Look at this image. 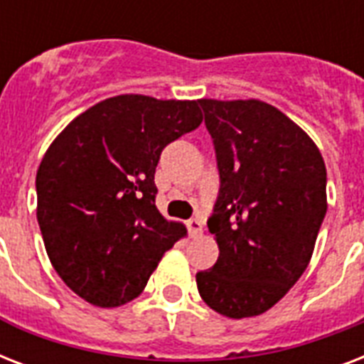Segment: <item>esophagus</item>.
<instances>
[{"mask_svg": "<svg viewBox=\"0 0 364 364\" xmlns=\"http://www.w3.org/2000/svg\"><path fill=\"white\" fill-rule=\"evenodd\" d=\"M187 228H188V234H191V236H200V234H202V230H204V225H202V221H200V219H188Z\"/></svg>", "mask_w": 364, "mask_h": 364, "instance_id": "obj_1", "label": "esophagus"}]
</instances>
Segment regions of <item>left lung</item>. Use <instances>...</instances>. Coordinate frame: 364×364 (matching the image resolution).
<instances>
[{
  "label": "left lung",
  "mask_w": 364,
  "mask_h": 364,
  "mask_svg": "<svg viewBox=\"0 0 364 364\" xmlns=\"http://www.w3.org/2000/svg\"><path fill=\"white\" fill-rule=\"evenodd\" d=\"M221 187L208 228L219 259L196 274L221 316L264 314L299 282L327 213V170L317 145L274 105L198 100Z\"/></svg>",
  "instance_id": "1"
}]
</instances>
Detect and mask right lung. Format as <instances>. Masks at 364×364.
I'll list each match as a JSON object with an SVG mask.
<instances>
[{"label": "right lung", "instance_id": "right-lung-1", "mask_svg": "<svg viewBox=\"0 0 364 364\" xmlns=\"http://www.w3.org/2000/svg\"><path fill=\"white\" fill-rule=\"evenodd\" d=\"M200 122L198 100L122 94L50 143L36 177L37 223L54 270L81 299L100 308L134 300L187 234L156 210L154 170L162 149Z\"/></svg>", "mask_w": 364, "mask_h": 364}]
</instances>
